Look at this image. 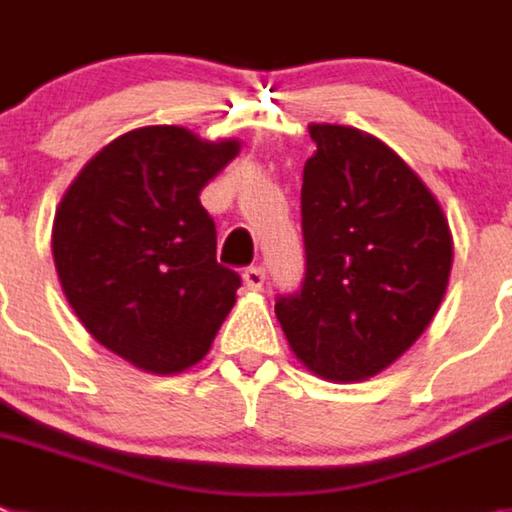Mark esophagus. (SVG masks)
Here are the masks:
<instances>
[{"mask_svg": "<svg viewBox=\"0 0 512 512\" xmlns=\"http://www.w3.org/2000/svg\"><path fill=\"white\" fill-rule=\"evenodd\" d=\"M242 278H244V286L250 288V291H260L262 283H265V270L255 268V265H252V268L244 270Z\"/></svg>", "mask_w": 512, "mask_h": 512, "instance_id": "esophagus-1", "label": "esophagus"}]
</instances>
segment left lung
I'll use <instances>...</instances> for the list:
<instances>
[{"mask_svg": "<svg viewBox=\"0 0 512 512\" xmlns=\"http://www.w3.org/2000/svg\"><path fill=\"white\" fill-rule=\"evenodd\" d=\"M304 164L301 291L275 317L309 371L363 381L428 330L453 265L441 203L399 154L358 128L311 123Z\"/></svg>", "mask_w": 512, "mask_h": 512, "instance_id": "left-lung-1", "label": "left lung"}]
</instances>
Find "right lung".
I'll list each match as a JSON object with an SVG mask.
<instances>
[{
  "mask_svg": "<svg viewBox=\"0 0 512 512\" xmlns=\"http://www.w3.org/2000/svg\"><path fill=\"white\" fill-rule=\"evenodd\" d=\"M239 154L180 126H146L102 146L61 198L51 250L61 288L100 345L149 373L203 361L237 301L216 262L201 190Z\"/></svg>",
  "mask_w": 512,
  "mask_h": 512,
  "instance_id": "right-lung-1",
  "label": "right lung"
}]
</instances>
